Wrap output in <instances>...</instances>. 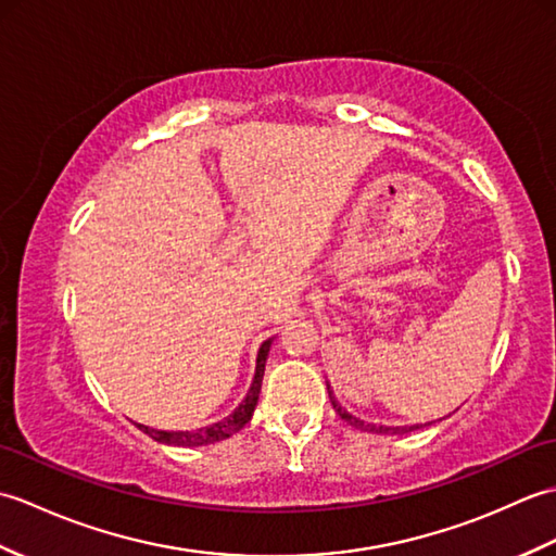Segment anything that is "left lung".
Instances as JSON below:
<instances>
[{
  "mask_svg": "<svg viewBox=\"0 0 556 556\" xmlns=\"http://www.w3.org/2000/svg\"><path fill=\"white\" fill-rule=\"evenodd\" d=\"M327 389H329V384H327ZM329 401H332V406H334V410L339 413V418L341 420H346L351 428H356V430H363V432H380V434H406V432H410V430H418L420 425H406V428H387V425H372V422H365V420H361V418H356V416H351V413H346L344 408L339 406V401L332 396V389H329Z\"/></svg>",
  "mask_w": 556,
  "mask_h": 556,
  "instance_id": "8db88e82",
  "label": "left lung"
}]
</instances>
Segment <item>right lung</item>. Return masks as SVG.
Listing matches in <instances>:
<instances>
[{
  "label": "right lung",
  "instance_id": "1",
  "mask_svg": "<svg viewBox=\"0 0 556 556\" xmlns=\"http://www.w3.org/2000/svg\"><path fill=\"white\" fill-rule=\"evenodd\" d=\"M271 346V339L263 341V346L257 351V368H255V377H253V384L248 389L245 399L241 401V406L236 408L229 418H224L215 425H210V428H200V430H191V432H164V430H152L146 428V425H138L140 430L146 434H150L152 440L164 442V444H174V446H205V444H215L227 440V437L239 432L243 425L251 420L253 410L257 406V396H260V387H263V375H265V361H267V353Z\"/></svg>",
  "mask_w": 556,
  "mask_h": 556
}]
</instances>
